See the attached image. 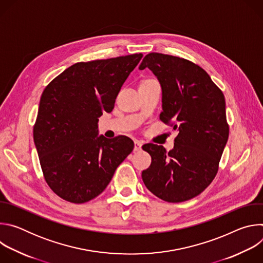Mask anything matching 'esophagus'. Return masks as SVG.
Returning a JSON list of instances; mask_svg holds the SVG:
<instances>
[{
  "instance_id": "obj_1",
  "label": "esophagus",
  "mask_w": 263,
  "mask_h": 263,
  "mask_svg": "<svg viewBox=\"0 0 263 263\" xmlns=\"http://www.w3.org/2000/svg\"><path fill=\"white\" fill-rule=\"evenodd\" d=\"M141 146H142V142L141 141H138V140L134 141V151L135 152L141 151Z\"/></svg>"
}]
</instances>
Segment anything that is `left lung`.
<instances>
[{"instance_id": "8db88e82", "label": "left lung", "mask_w": 263, "mask_h": 263, "mask_svg": "<svg viewBox=\"0 0 263 263\" xmlns=\"http://www.w3.org/2000/svg\"><path fill=\"white\" fill-rule=\"evenodd\" d=\"M151 69L162 87L160 121L178 131L175 146L142 148L152 162L142 172L146 189L168 203L189 201L215 178L229 137L226 102L222 91L198 64L177 56L149 53L140 69Z\"/></svg>"}]
</instances>
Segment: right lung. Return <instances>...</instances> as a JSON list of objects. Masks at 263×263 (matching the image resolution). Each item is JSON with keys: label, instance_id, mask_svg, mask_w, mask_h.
I'll use <instances>...</instances> for the list:
<instances>
[{"label": "right lung", "instance_id": "1", "mask_svg": "<svg viewBox=\"0 0 263 263\" xmlns=\"http://www.w3.org/2000/svg\"><path fill=\"white\" fill-rule=\"evenodd\" d=\"M142 58L131 54L77 62L45 88L33 127L44 178L61 199L86 203L98 197L133 151L131 138L98 136V119Z\"/></svg>", "mask_w": 263, "mask_h": 263}]
</instances>
